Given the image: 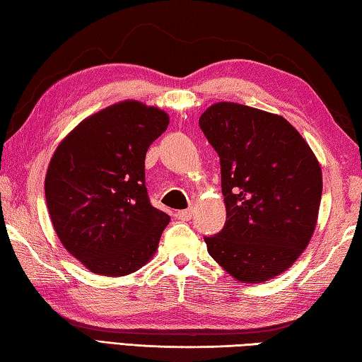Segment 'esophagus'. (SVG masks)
<instances>
[{"label": "esophagus", "instance_id": "34e87169", "mask_svg": "<svg viewBox=\"0 0 362 362\" xmlns=\"http://www.w3.org/2000/svg\"><path fill=\"white\" fill-rule=\"evenodd\" d=\"M192 214H194V208H187V210L177 211L176 216H177V219H181V221H189L192 218Z\"/></svg>", "mask_w": 362, "mask_h": 362}]
</instances>
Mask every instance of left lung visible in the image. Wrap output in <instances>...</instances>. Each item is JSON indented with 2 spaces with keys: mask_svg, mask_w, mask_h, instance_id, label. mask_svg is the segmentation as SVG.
I'll use <instances>...</instances> for the list:
<instances>
[{
  "mask_svg": "<svg viewBox=\"0 0 362 362\" xmlns=\"http://www.w3.org/2000/svg\"><path fill=\"white\" fill-rule=\"evenodd\" d=\"M221 158L226 226L205 237L210 256L240 283H264L300 257L313 237L321 165L283 116L219 101L199 119Z\"/></svg>",
  "mask_w": 362,
  "mask_h": 362,
  "instance_id": "8db88e82",
  "label": "left lung"
}]
</instances>
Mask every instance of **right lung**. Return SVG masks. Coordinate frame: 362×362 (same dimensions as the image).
I'll return each instance as SVG.
<instances>
[{
	"mask_svg": "<svg viewBox=\"0 0 362 362\" xmlns=\"http://www.w3.org/2000/svg\"><path fill=\"white\" fill-rule=\"evenodd\" d=\"M168 114L124 100L79 122L57 146L44 191L57 237L92 274L130 275L156 255L170 216L149 204L144 157Z\"/></svg>",
	"mask_w": 362,
	"mask_h": 362,
	"instance_id": "obj_1",
	"label": "right lung"
}]
</instances>
